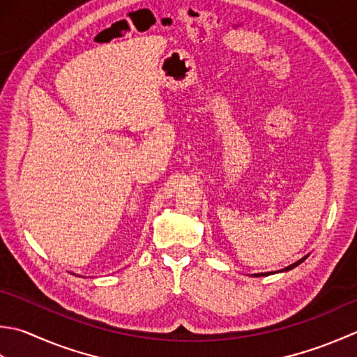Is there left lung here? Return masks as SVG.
Listing matches in <instances>:
<instances>
[{
	"label": "left lung",
	"instance_id": "obj_1",
	"mask_svg": "<svg viewBox=\"0 0 357 357\" xmlns=\"http://www.w3.org/2000/svg\"><path fill=\"white\" fill-rule=\"evenodd\" d=\"M305 259H302V260H299V261H296V264H293V265H289V266H287L285 268V270H282V271H288V270H293V268L294 266H297V265H299V264H302V261H303ZM268 274H271V273H264V274H254V275H256V278H259V275H268Z\"/></svg>",
	"mask_w": 357,
	"mask_h": 357
}]
</instances>
